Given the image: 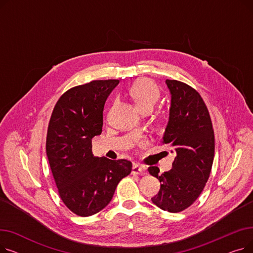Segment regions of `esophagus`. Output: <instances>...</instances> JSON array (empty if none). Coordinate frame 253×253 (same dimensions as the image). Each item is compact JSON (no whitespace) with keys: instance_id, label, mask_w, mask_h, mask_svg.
I'll return each instance as SVG.
<instances>
[{"instance_id":"obj_1","label":"esophagus","mask_w":253,"mask_h":253,"mask_svg":"<svg viewBox=\"0 0 253 253\" xmlns=\"http://www.w3.org/2000/svg\"><path fill=\"white\" fill-rule=\"evenodd\" d=\"M132 173L133 174H145V168L137 163H134L132 166Z\"/></svg>"}]
</instances>
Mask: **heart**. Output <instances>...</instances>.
I'll return each instance as SVG.
<instances>
[{"label":"heart","instance_id":"heart-1","mask_svg":"<svg viewBox=\"0 0 253 253\" xmlns=\"http://www.w3.org/2000/svg\"><path fill=\"white\" fill-rule=\"evenodd\" d=\"M128 93L142 113L152 111L160 98V90L150 79L137 80L130 86Z\"/></svg>","mask_w":253,"mask_h":253}]
</instances>
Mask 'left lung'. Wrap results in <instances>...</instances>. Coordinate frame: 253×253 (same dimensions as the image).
Listing matches in <instances>:
<instances>
[{"label": "left lung", "mask_w": 253, "mask_h": 253, "mask_svg": "<svg viewBox=\"0 0 253 253\" xmlns=\"http://www.w3.org/2000/svg\"><path fill=\"white\" fill-rule=\"evenodd\" d=\"M171 94L169 121L163 143L173 148L172 169L149 167L150 174L161 182L152 202L162 210L176 213L190 207L202 193L214 158V132L207 106L188 84L166 80Z\"/></svg>", "instance_id": "obj_1"}]
</instances>
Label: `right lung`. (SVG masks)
I'll return each instance as SVG.
<instances>
[{"mask_svg":"<svg viewBox=\"0 0 253 253\" xmlns=\"http://www.w3.org/2000/svg\"><path fill=\"white\" fill-rule=\"evenodd\" d=\"M119 80H95L60 96L48 125L46 153L58 194L79 216H90L108 205L132 163L92 154V138L103 125V106Z\"/></svg>","mask_w":253,"mask_h":253,"instance_id":"obj_1","label":"right lung"}]
</instances>
